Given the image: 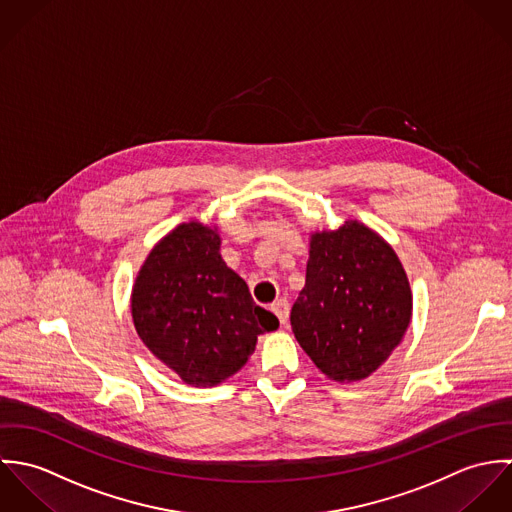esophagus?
<instances>
[{"instance_id": "34e87169", "label": "esophagus", "mask_w": 512, "mask_h": 512, "mask_svg": "<svg viewBox=\"0 0 512 512\" xmlns=\"http://www.w3.org/2000/svg\"><path fill=\"white\" fill-rule=\"evenodd\" d=\"M272 311L278 315L280 323H282L284 327H288V319H290V303H288V299H278V301H274V303H272Z\"/></svg>"}]
</instances>
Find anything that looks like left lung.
<instances>
[{
	"label": "left lung",
	"mask_w": 512,
	"mask_h": 512,
	"mask_svg": "<svg viewBox=\"0 0 512 512\" xmlns=\"http://www.w3.org/2000/svg\"><path fill=\"white\" fill-rule=\"evenodd\" d=\"M410 319L408 276L384 238L359 220L311 234L305 286L290 321L325 376H370L400 345Z\"/></svg>",
	"instance_id": "left-lung-1"
}]
</instances>
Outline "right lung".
<instances>
[{"instance_id":"add662e5","label":"right lung","mask_w":512,"mask_h":512,"mask_svg":"<svg viewBox=\"0 0 512 512\" xmlns=\"http://www.w3.org/2000/svg\"><path fill=\"white\" fill-rule=\"evenodd\" d=\"M219 250L217 226L183 222L153 246L132 290L140 339L191 386L220 384L246 365L258 335L280 327Z\"/></svg>"}]
</instances>
